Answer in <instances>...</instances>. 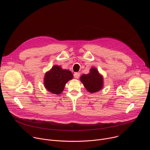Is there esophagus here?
Returning <instances> with one entry per match:
<instances>
[{
    "mask_svg": "<svg viewBox=\"0 0 150 150\" xmlns=\"http://www.w3.org/2000/svg\"><path fill=\"white\" fill-rule=\"evenodd\" d=\"M80 76V73L79 72H75L74 74V76L76 78V79H78Z\"/></svg>",
    "mask_w": 150,
    "mask_h": 150,
    "instance_id": "obj_1",
    "label": "esophagus"
}]
</instances>
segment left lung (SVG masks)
<instances>
[{
  "instance_id": "1",
  "label": "left lung",
  "mask_w": 150,
  "mask_h": 150,
  "mask_svg": "<svg viewBox=\"0 0 150 150\" xmlns=\"http://www.w3.org/2000/svg\"><path fill=\"white\" fill-rule=\"evenodd\" d=\"M80 81L83 84L85 88L91 93H96L103 87V78L95 68H92L90 73L83 74Z\"/></svg>"
}]
</instances>
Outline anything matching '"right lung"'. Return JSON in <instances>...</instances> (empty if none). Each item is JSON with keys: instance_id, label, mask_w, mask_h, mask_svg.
Segmentation results:
<instances>
[{"instance_id": "1", "label": "right lung", "mask_w": 150, "mask_h": 150, "mask_svg": "<svg viewBox=\"0 0 150 150\" xmlns=\"http://www.w3.org/2000/svg\"><path fill=\"white\" fill-rule=\"evenodd\" d=\"M73 78L72 72L67 69H62L58 65H54L45 74V87L49 91L54 94H61L67 82Z\"/></svg>"}]
</instances>
